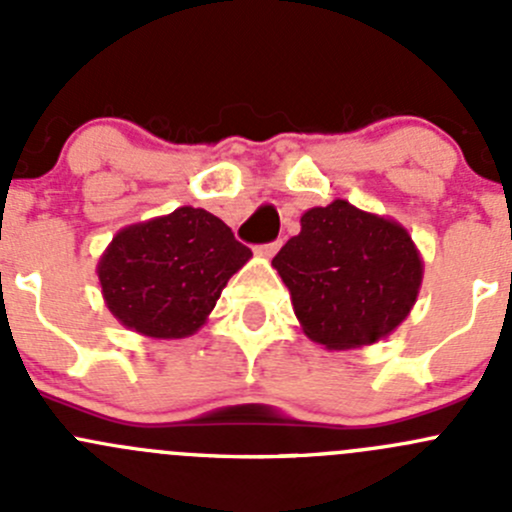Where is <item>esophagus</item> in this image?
<instances>
[{"mask_svg":"<svg viewBox=\"0 0 512 512\" xmlns=\"http://www.w3.org/2000/svg\"><path fill=\"white\" fill-rule=\"evenodd\" d=\"M280 247H282V242H280V240L267 242V245H260V247H257V255H260V257H275V255H277V250H280Z\"/></svg>","mask_w":512,"mask_h":512,"instance_id":"obj_1","label":"esophagus"}]
</instances>
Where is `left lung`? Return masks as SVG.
Segmentation results:
<instances>
[{"instance_id": "obj_1", "label": "left lung", "mask_w": 512, "mask_h": 512, "mask_svg": "<svg viewBox=\"0 0 512 512\" xmlns=\"http://www.w3.org/2000/svg\"><path fill=\"white\" fill-rule=\"evenodd\" d=\"M272 260L299 327L329 352L386 339L414 309L423 260L409 230L347 200L309 208Z\"/></svg>"}]
</instances>
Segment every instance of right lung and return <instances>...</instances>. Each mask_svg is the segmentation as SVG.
Returning <instances> with one entry per match:
<instances>
[{
  "label": "right lung",
  "mask_w": 512,
  "mask_h": 512,
  "mask_svg": "<svg viewBox=\"0 0 512 512\" xmlns=\"http://www.w3.org/2000/svg\"><path fill=\"white\" fill-rule=\"evenodd\" d=\"M250 247L213 213L193 205L113 235L96 275L108 312L131 332L183 339L208 322Z\"/></svg>",
  "instance_id": "right-lung-1"
}]
</instances>
